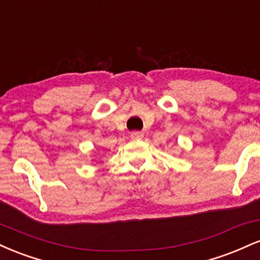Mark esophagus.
Returning a JSON list of instances; mask_svg holds the SVG:
<instances>
[{"instance_id":"34e87169","label":"esophagus","mask_w":260,"mask_h":260,"mask_svg":"<svg viewBox=\"0 0 260 260\" xmlns=\"http://www.w3.org/2000/svg\"><path fill=\"white\" fill-rule=\"evenodd\" d=\"M131 138L134 139V140H139L143 138V133L140 132H133L132 134H131Z\"/></svg>"}]
</instances>
